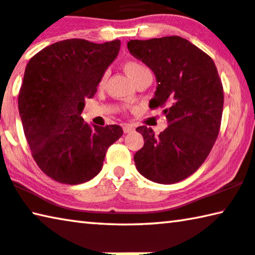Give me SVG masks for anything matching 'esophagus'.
<instances>
[{"label":"esophagus","mask_w":255,"mask_h":255,"mask_svg":"<svg viewBox=\"0 0 255 255\" xmlns=\"http://www.w3.org/2000/svg\"><path fill=\"white\" fill-rule=\"evenodd\" d=\"M133 130H134V128H133L132 125H130V124H125L124 127H123L124 133H130V132H132Z\"/></svg>","instance_id":"esophagus-1"}]
</instances>
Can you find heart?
Segmentation results:
<instances>
[{"mask_svg":"<svg viewBox=\"0 0 255 255\" xmlns=\"http://www.w3.org/2000/svg\"><path fill=\"white\" fill-rule=\"evenodd\" d=\"M124 69L132 81L136 80V78H138L140 75H142V74H144V73H150L149 69H148L146 66H143L142 64H140V62H138V61H133V60L125 62ZM105 78H106V76L103 77V83L105 82Z\"/></svg>","mask_w":255,"mask_h":255,"instance_id":"obj_1","label":"heart"}]
</instances>
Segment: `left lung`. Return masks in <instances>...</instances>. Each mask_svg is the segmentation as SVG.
Returning a JSON list of instances; mask_svg holds the SVG:
<instances>
[{
  "mask_svg": "<svg viewBox=\"0 0 255 255\" xmlns=\"http://www.w3.org/2000/svg\"><path fill=\"white\" fill-rule=\"evenodd\" d=\"M128 49L154 72L157 88L149 107H163L168 123L158 135L144 125L136 128L144 144L134 155L135 167L154 182H179L198 170L218 138L223 89L217 67L180 36L131 40Z\"/></svg>",
  "mask_w": 255,
  "mask_h": 255,
  "instance_id": "obj_1",
  "label": "left lung"
}]
</instances>
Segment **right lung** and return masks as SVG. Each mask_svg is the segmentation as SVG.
Wrapping results in <instances>:
<instances>
[{
    "label": "right lung",
    "mask_w": 255,
    "mask_h": 255,
    "mask_svg": "<svg viewBox=\"0 0 255 255\" xmlns=\"http://www.w3.org/2000/svg\"><path fill=\"white\" fill-rule=\"evenodd\" d=\"M120 46V40L70 38L46 46L26 66L18 97L23 132L38 167L58 182L95 178L108 147L123 134L120 125L90 127L81 117Z\"/></svg>",
    "instance_id": "right-lung-1"
}]
</instances>
